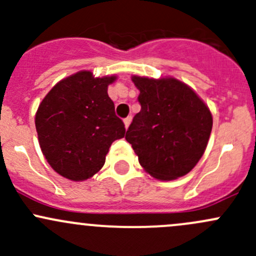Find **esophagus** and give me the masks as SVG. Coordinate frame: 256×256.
<instances>
[{
	"label": "esophagus",
	"mask_w": 256,
	"mask_h": 256,
	"mask_svg": "<svg viewBox=\"0 0 256 256\" xmlns=\"http://www.w3.org/2000/svg\"><path fill=\"white\" fill-rule=\"evenodd\" d=\"M131 116H128V118H124V124H125V128H128V125H130V122H131Z\"/></svg>",
	"instance_id": "34e87169"
}]
</instances>
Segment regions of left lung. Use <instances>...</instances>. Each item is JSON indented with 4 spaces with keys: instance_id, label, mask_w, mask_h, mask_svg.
<instances>
[{
    "instance_id": "1",
    "label": "left lung",
    "mask_w": 256,
    "mask_h": 256,
    "mask_svg": "<svg viewBox=\"0 0 256 256\" xmlns=\"http://www.w3.org/2000/svg\"><path fill=\"white\" fill-rule=\"evenodd\" d=\"M141 105L126 131L144 171L170 180L187 174L204 154L213 118L197 94L174 78L132 76Z\"/></svg>"
}]
</instances>
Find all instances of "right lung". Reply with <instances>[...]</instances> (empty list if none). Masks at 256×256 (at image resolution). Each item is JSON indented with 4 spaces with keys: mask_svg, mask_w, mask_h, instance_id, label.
<instances>
[{
    "mask_svg": "<svg viewBox=\"0 0 256 256\" xmlns=\"http://www.w3.org/2000/svg\"><path fill=\"white\" fill-rule=\"evenodd\" d=\"M115 79L79 72L54 85L40 102L36 114L38 140L60 176L92 177L104 166L112 144L125 136V125L108 95V85Z\"/></svg>",
    "mask_w": 256,
    "mask_h": 256,
    "instance_id": "obj_1",
    "label": "right lung"
}]
</instances>
